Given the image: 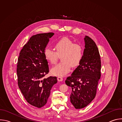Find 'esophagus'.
<instances>
[{"instance_id":"1","label":"esophagus","mask_w":122,"mask_h":122,"mask_svg":"<svg viewBox=\"0 0 122 122\" xmlns=\"http://www.w3.org/2000/svg\"><path fill=\"white\" fill-rule=\"evenodd\" d=\"M57 80H58L59 81H62L63 80V78H62L61 77L58 76V77H57Z\"/></svg>"}]
</instances>
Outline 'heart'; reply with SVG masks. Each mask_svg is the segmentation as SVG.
I'll return each mask as SVG.
<instances>
[{
  "instance_id": "1",
  "label": "heart",
  "mask_w": 122,
  "mask_h": 122,
  "mask_svg": "<svg viewBox=\"0 0 122 122\" xmlns=\"http://www.w3.org/2000/svg\"><path fill=\"white\" fill-rule=\"evenodd\" d=\"M56 51L50 48L44 51L46 60L51 64L56 63L58 57L61 56V63L54 66L51 69L52 74L64 76L71 71V66L75 67L79 65L83 55L82 46L74 42L71 40L64 38L58 41L55 45Z\"/></svg>"
}]
</instances>
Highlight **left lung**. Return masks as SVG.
<instances>
[{"mask_svg": "<svg viewBox=\"0 0 122 122\" xmlns=\"http://www.w3.org/2000/svg\"><path fill=\"white\" fill-rule=\"evenodd\" d=\"M84 41L83 57L65 81L72 89L71 102L76 109L86 107L94 99L101 76V60L97 47L88 36L84 38Z\"/></svg>", "mask_w": 122, "mask_h": 122, "instance_id": "left-lung-1", "label": "left lung"}]
</instances>
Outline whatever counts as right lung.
<instances>
[{
  "mask_svg": "<svg viewBox=\"0 0 122 122\" xmlns=\"http://www.w3.org/2000/svg\"><path fill=\"white\" fill-rule=\"evenodd\" d=\"M54 33L32 36L21 51L17 63L18 83L22 94L30 105L40 108L46 104L56 77L43 78L49 72L44 51Z\"/></svg>",
  "mask_w": 122,
  "mask_h": 122,
  "instance_id": "1",
  "label": "right lung"
}]
</instances>
